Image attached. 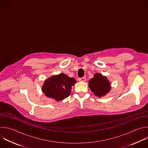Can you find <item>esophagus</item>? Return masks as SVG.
Listing matches in <instances>:
<instances>
[{"label":"esophagus","mask_w":148,"mask_h":148,"mask_svg":"<svg viewBox=\"0 0 148 148\" xmlns=\"http://www.w3.org/2000/svg\"><path fill=\"white\" fill-rule=\"evenodd\" d=\"M78 81H79V82H85V81H86V78H85V77L79 78H78Z\"/></svg>","instance_id":"obj_1"}]
</instances>
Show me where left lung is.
<instances>
[{
	"label": "left lung",
	"instance_id": "left-lung-1",
	"mask_svg": "<svg viewBox=\"0 0 148 148\" xmlns=\"http://www.w3.org/2000/svg\"><path fill=\"white\" fill-rule=\"evenodd\" d=\"M88 86L92 92L99 97L106 95L112 88L107 77L99 73L94 74L93 77L89 81Z\"/></svg>",
	"mask_w": 148,
	"mask_h": 148
}]
</instances>
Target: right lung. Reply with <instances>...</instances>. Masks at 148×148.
I'll use <instances>...</instances> for the list:
<instances>
[{"mask_svg":"<svg viewBox=\"0 0 148 148\" xmlns=\"http://www.w3.org/2000/svg\"><path fill=\"white\" fill-rule=\"evenodd\" d=\"M76 82L75 78L60 73L45 79L42 86V90L47 97L60 101L70 95L72 86Z\"/></svg>","mask_w":148,"mask_h":148,"instance_id":"1","label":"right lung"}]
</instances>
